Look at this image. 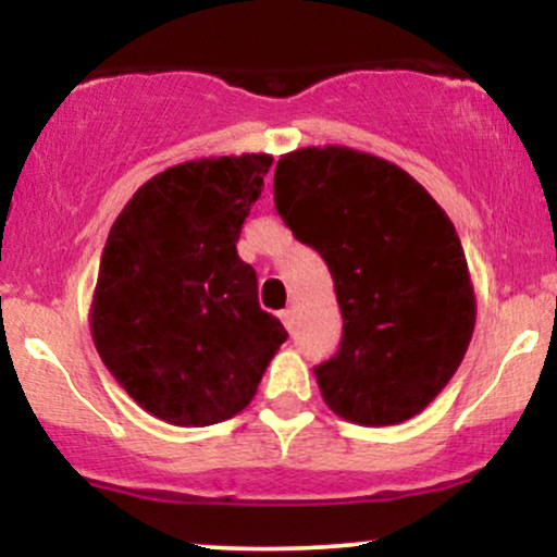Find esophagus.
I'll list each match as a JSON object with an SVG mask.
<instances>
[{
  "label": "esophagus",
  "instance_id": "34e87169",
  "mask_svg": "<svg viewBox=\"0 0 557 557\" xmlns=\"http://www.w3.org/2000/svg\"><path fill=\"white\" fill-rule=\"evenodd\" d=\"M280 319H283L285 330H287V332H293V324H296V314H293V309L280 311Z\"/></svg>",
  "mask_w": 557,
  "mask_h": 557
}]
</instances>
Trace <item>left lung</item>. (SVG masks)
<instances>
[{"mask_svg": "<svg viewBox=\"0 0 557 557\" xmlns=\"http://www.w3.org/2000/svg\"><path fill=\"white\" fill-rule=\"evenodd\" d=\"M274 207L335 283L343 341L314 369L330 411L361 426L417 417L474 335V285L450 216L398 164L348 146L280 157Z\"/></svg>", "mask_w": 557, "mask_h": 557, "instance_id": "1", "label": "left lung"}]
</instances>
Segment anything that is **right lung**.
<instances>
[{
	"label": "right lung",
	"mask_w": 557,
	"mask_h": 557,
	"mask_svg": "<svg viewBox=\"0 0 557 557\" xmlns=\"http://www.w3.org/2000/svg\"><path fill=\"white\" fill-rule=\"evenodd\" d=\"M270 168V154L175 164L140 185L110 230L94 345L120 387L168 424L233 419L287 341L235 248Z\"/></svg>",
	"instance_id": "obj_1"
}]
</instances>
